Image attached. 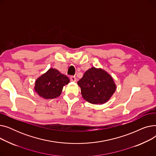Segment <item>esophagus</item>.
Instances as JSON below:
<instances>
[{
    "label": "esophagus",
    "mask_w": 156,
    "mask_h": 156,
    "mask_svg": "<svg viewBox=\"0 0 156 156\" xmlns=\"http://www.w3.org/2000/svg\"><path fill=\"white\" fill-rule=\"evenodd\" d=\"M70 79L72 81H76V78L75 76H71L70 77Z\"/></svg>",
    "instance_id": "1"
}]
</instances>
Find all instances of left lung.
Instances as JSON below:
<instances>
[{
    "instance_id": "8db88e82",
    "label": "left lung",
    "mask_w": 156,
    "mask_h": 156,
    "mask_svg": "<svg viewBox=\"0 0 156 156\" xmlns=\"http://www.w3.org/2000/svg\"><path fill=\"white\" fill-rule=\"evenodd\" d=\"M83 99L93 104H104L116 90L112 78L101 69L93 67L87 70L78 81Z\"/></svg>"
}]
</instances>
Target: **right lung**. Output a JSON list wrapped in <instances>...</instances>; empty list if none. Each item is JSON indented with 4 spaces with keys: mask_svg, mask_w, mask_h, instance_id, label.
<instances>
[{
    "mask_svg": "<svg viewBox=\"0 0 156 156\" xmlns=\"http://www.w3.org/2000/svg\"><path fill=\"white\" fill-rule=\"evenodd\" d=\"M69 83V79L66 75L51 68L37 80L35 90L44 99H54L61 95L63 87Z\"/></svg>",
    "mask_w": 156,
    "mask_h": 156,
    "instance_id": "obj_1",
    "label": "right lung"
}]
</instances>
